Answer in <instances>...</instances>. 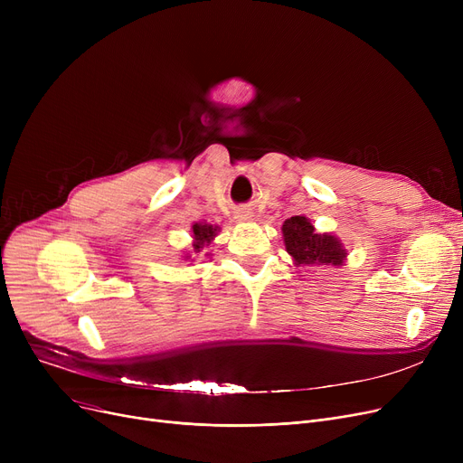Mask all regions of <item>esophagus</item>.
<instances>
[{"label":"esophagus","instance_id":"34e87169","mask_svg":"<svg viewBox=\"0 0 463 463\" xmlns=\"http://www.w3.org/2000/svg\"><path fill=\"white\" fill-rule=\"evenodd\" d=\"M234 217L238 219V222H251L253 212L250 208H240V210H236Z\"/></svg>","mask_w":463,"mask_h":463}]
</instances>
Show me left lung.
Here are the masks:
<instances>
[{
  "mask_svg": "<svg viewBox=\"0 0 463 463\" xmlns=\"http://www.w3.org/2000/svg\"><path fill=\"white\" fill-rule=\"evenodd\" d=\"M283 244L295 266H344L347 250L332 232H317L311 219L293 215L281 227Z\"/></svg>",
  "mask_w": 463,
  "mask_h": 463,
  "instance_id": "left-lung-1",
  "label": "left lung"
}]
</instances>
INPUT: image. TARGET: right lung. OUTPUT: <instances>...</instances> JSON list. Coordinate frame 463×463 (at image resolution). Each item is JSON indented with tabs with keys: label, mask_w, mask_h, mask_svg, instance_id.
<instances>
[{
	"label": "right lung",
	"mask_w": 463,
	"mask_h": 463,
	"mask_svg": "<svg viewBox=\"0 0 463 463\" xmlns=\"http://www.w3.org/2000/svg\"><path fill=\"white\" fill-rule=\"evenodd\" d=\"M219 231H222V229H219L217 225H210L206 222H194L191 225V238H193L191 240V250L184 251L180 257L184 260H187L189 264L194 262V259H197L203 253V250L212 244ZM204 255H210V253L206 251Z\"/></svg>",
	"instance_id": "1"
}]
</instances>
